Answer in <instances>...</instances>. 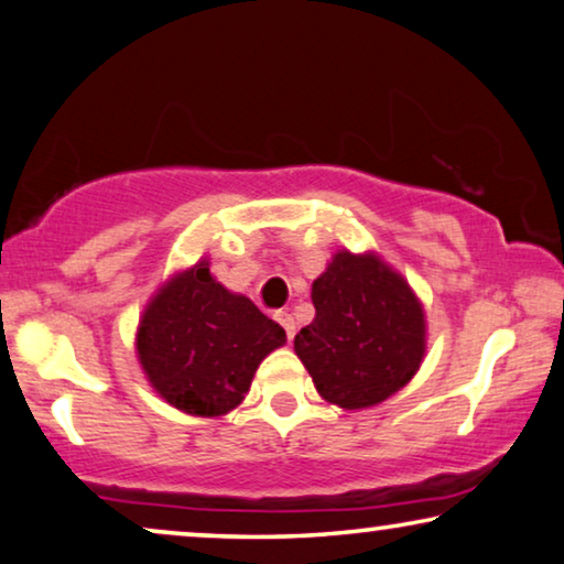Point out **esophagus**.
Masks as SVG:
<instances>
[{
    "label": "esophagus",
    "mask_w": 564,
    "mask_h": 564,
    "mask_svg": "<svg viewBox=\"0 0 564 564\" xmlns=\"http://www.w3.org/2000/svg\"><path fill=\"white\" fill-rule=\"evenodd\" d=\"M275 319H278V322H281V327H283V329H286V335H289V340H291V337H294V335H296V325H294V317H291V314H289V312H275Z\"/></svg>",
    "instance_id": "1"
}]
</instances>
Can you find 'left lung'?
<instances>
[{"instance_id":"1","label":"left lung","mask_w":564,"mask_h":564,"mask_svg":"<svg viewBox=\"0 0 564 564\" xmlns=\"http://www.w3.org/2000/svg\"><path fill=\"white\" fill-rule=\"evenodd\" d=\"M312 304L317 314L294 350L327 402L371 408L415 377L425 352L423 306L377 254L337 252L312 283Z\"/></svg>"}]
</instances>
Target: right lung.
Listing matches in <instances>:
<instances>
[{"label": "right lung", "mask_w": 564, "mask_h": 564, "mask_svg": "<svg viewBox=\"0 0 564 564\" xmlns=\"http://www.w3.org/2000/svg\"><path fill=\"white\" fill-rule=\"evenodd\" d=\"M286 343L278 322L214 281L200 260L164 286L141 317V369L172 408L219 417L245 400L260 360Z\"/></svg>", "instance_id": "add662e5"}]
</instances>
